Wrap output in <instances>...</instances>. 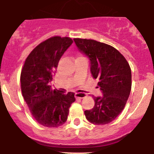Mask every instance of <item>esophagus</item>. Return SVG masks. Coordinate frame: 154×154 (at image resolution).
Masks as SVG:
<instances>
[{
  "instance_id": "esophagus-1",
  "label": "esophagus",
  "mask_w": 154,
  "mask_h": 154,
  "mask_svg": "<svg viewBox=\"0 0 154 154\" xmlns=\"http://www.w3.org/2000/svg\"><path fill=\"white\" fill-rule=\"evenodd\" d=\"M75 97H76V98H81V99H82V98H85L86 94H85V93H76Z\"/></svg>"
}]
</instances>
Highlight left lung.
<instances>
[{
	"label": "left lung",
	"mask_w": 154,
	"mask_h": 154,
	"mask_svg": "<svg viewBox=\"0 0 154 154\" xmlns=\"http://www.w3.org/2000/svg\"><path fill=\"white\" fill-rule=\"evenodd\" d=\"M79 51L90 61L91 75L98 79L102 97H95V106L85 111L94 125H106L115 119L125 106L132 86L131 69L125 58L111 45L94 40L75 38Z\"/></svg>",
	"instance_id": "obj_1"
}]
</instances>
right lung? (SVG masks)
<instances>
[{
  "label": "right lung",
  "mask_w": 154,
  "mask_h": 154,
  "mask_svg": "<svg viewBox=\"0 0 154 154\" xmlns=\"http://www.w3.org/2000/svg\"><path fill=\"white\" fill-rule=\"evenodd\" d=\"M73 40L56 36L35 48L26 58L21 72V88L32 115L39 124L58 128L66 122L75 94H61L53 90V80L58 63Z\"/></svg>",
  "instance_id": "1"
}]
</instances>
